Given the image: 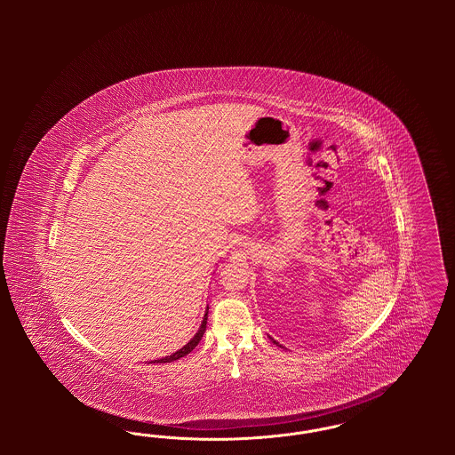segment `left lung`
Masks as SVG:
<instances>
[{"instance_id":"1","label":"left lung","mask_w":455,"mask_h":455,"mask_svg":"<svg viewBox=\"0 0 455 455\" xmlns=\"http://www.w3.org/2000/svg\"><path fill=\"white\" fill-rule=\"evenodd\" d=\"M269 339H271V341H273V343H275V345H278V343H276V341H275V339H273V338H269ZM278 347H282V345H278Z\"/></svg>"}]
</instances>
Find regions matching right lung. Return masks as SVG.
<instances>
[{
    "instance_id": "obj_1",
    "label": "right lung",
    "mask_w": 455,
    "mask_h": 455,
    "mask_svg": "<svg viewBox=\"0 0 455 455\" xmlns=\"http://www.w3.org/2000/svg\"><path fill=\"white\" fill-rule=\"evenodd\" d=\"M206 323H208V308H206V312H204V317H203V323L199 325V329H197V332H196L195 336L191 338V341L188 343V345H184V347H180V349H177L175 353H172L171 356H165V358H158V360H153L152 363H169V362H173V360H179V358H182V356H186V355H189L196 347H197V343L201 341V338H203V334H204V331H206Z\"/></svg>"
}]
</instances>
